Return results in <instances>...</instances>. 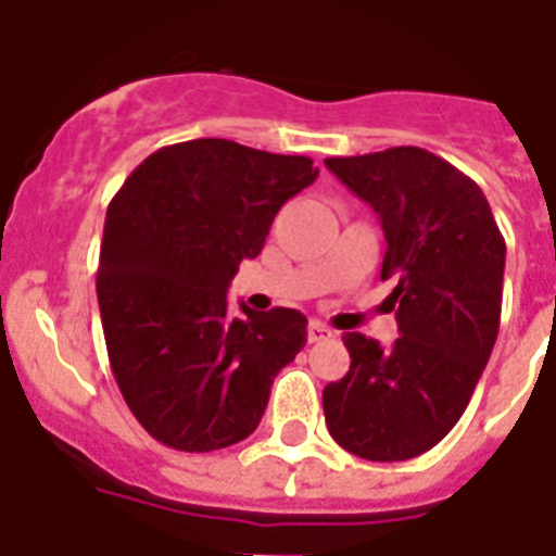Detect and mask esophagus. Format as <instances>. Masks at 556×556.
I'll return each mask as SVG.
<instances>
[{"label":"esophagus","instance_id":"34e87169","mask_svg":"<svg viewBox=\"0 0 556 556\" xmlns=\"http://www.w3.org/2000/svg\"><path fill=\"white\" fill-rule=\"evenodd\" d=\"M330 336H333V330H330L325 321L311 319V325H307V342H325Z\"/></svg>","mask_w":556,"mask_h":556}]
</instances>
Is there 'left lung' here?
<instances>
[{"instance_id":"1","label":"left lung","mask_w":556,"mask_h":556,"mask_svg":"<svg viewBox=\"0 0 556 556\" xmlns=\"http://www.w3.org/2000/svg\"><path fill=\"white\" fill-rule=\"evenodd\" d=\"M379 214L399 339L344 333L350 370L325 387L330 435L358 458L409 460L464 415L501 328L506 242L480 186L418 147L325 161Z\"/></svg>"}]
</instances>
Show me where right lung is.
Here are the masks:
<instances>
[{"label": "right lung", "mask_w": 556, "mask_h": 556, "mask_svg": "<svg viewBox=\"0 0 556 556\" xmlns=\"http://www.w3.org/2000/svg\"><path fill=\"white\" fill-rule=\"evenodd\" d=\"M316 175L311 157L198 138L152 152L112 198L96 279L106 353L161 444L212 452L249 438L277 372L305 348L300 311L240 305L231 319L226 291Z\"/></svg>", "instance_id": "add662e5"}]
</instances>
